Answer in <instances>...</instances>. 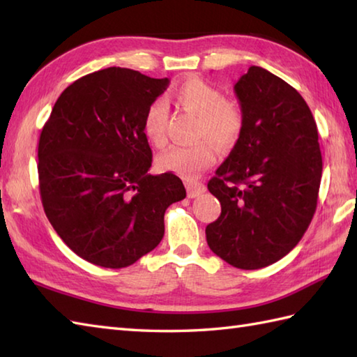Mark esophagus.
Returning a JSON list of instances; mask_svg holds the SVG:
<instances>
[{
	"label": "esophagus",
	"instance_id": "1",
	"mask_svg": "<svg viewBox=\"0 0 357 357\" xmlns=\"http://www.w3.org/2000/svg\"><path fill=\"white\" fill-rule=\"evenodd\" d=\"M185 187H187L188 198H196V196H199L206 192V185L201 183H187Z\"/></svg>",
	"mask_w": 357,
	"mask_h": 357
}]
</instances>
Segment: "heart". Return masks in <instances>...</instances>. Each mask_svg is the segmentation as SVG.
<instances>
[{
	"label": "heart",
	"instance_id": "heart-1",
	"mask_svg": "<svg viewBox=\"0 0 357 357\" xmlns=\"http://www.w3.org/2000/svg\"><path fill=\"white\" fill-rule=\"evenodd\" d=\"M172 96L198 115L196 136L207 139L188 146H173L159 156L158 164L165 172L193 179L216 161V150L209 139L222 149L231 147L239 138L244 119L236 104L224 100L216 87L202 79L184 81L172 90ZM167 119L169 113L161 100L151 101L144 112V136L156 147L165 142Z\"/></svg>",
	"mask_w": 357,
	"mask_h": 357
}]
</instances>
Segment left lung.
Masks as SVG:
<instances>
[{
  "instance_id": "left-lung-1",
  "label": "left lung",
  "mask_w": 357,
  "mask_h": 357,
  "mask_svg": "<svg viewBox=\"0 0 357 357\" xmlns=\"http://www.w3.org/2000/svg\"><path fill=\"white\" fill-rule=\"evenodd\" d=\"M242 132L208 181L221 216L207 225L211 252L242 270L298 245L317 206L322 155L312 110L296 89L252 66L234 84Z\"/></svg>"
}]
</instances>
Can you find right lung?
Listing matches in <instances>:
<instances>
[{
    "mask_svg": "<svg viewBox=\"0 0 357 357\" xmlns=\"http://www.w3.org/2000/svg\"><path fill=\"white\" fill-rule=\"evenodd\" d=\"M169 78L109 67L59 95L38 144L45 216L66 245L104 268H123L164 236V213L185 198L173 173L150 174L147 105Z\"/></svg>",
    "mask_w": 357,
    "mask_h": 357,
    "instance_id": "obj_1",
    "label": "right lung"
}]
</instances>
